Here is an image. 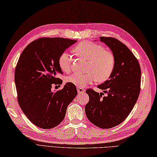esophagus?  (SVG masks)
I'll use <instances>...</instances> for the list:
<instances>
[{
	"mask_svg": "<svg viewBox=\"0 0 157 157\" xmlns=\"http://www.w3.org/2000/svg\"><path fill=\"white\" fill-rule=\"evenodd\" d=\"M77 91L78 94H82V93H84L85 91V89L81 88V87H78L77 88Z\"/></svg>",
	"mask_w": 157,
	"mask_h": 157,
	"instance_id": "obj_1",
	"label": "esophagus"
}]
</instances>
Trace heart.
Wrapping results in <instances>:
<instances>
[{"mask_svg": "<svg viewBox=\"0 0 157 157\" xmlns=\"http://www.w3.org/2000/svg\"><path fill=\"white\" fill-rule=\"evenodd\" d=\"M78 56L87 60L85 74L75 73L67 76L66 81L79 87H85L97 81L104 82L110 78L114 71L115 56L110 50L105 49L100 44L83 41L74 48ZM58 65L63 72L69 73L72 70V57L68 52H63L58 58Z\"/></svg>", "mask_w": 157, "mask_h": 157, "instance_id": "1", "label": "heart"}]
</instances>
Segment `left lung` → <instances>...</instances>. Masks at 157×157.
I'll list each match as a JSON object with an SVG mask.
<instances>
[{
    "instance_id": "obj_1",
    "label": "left lung",
    "mask_w": 157,
    "mask_h": 157,
    "mask_svg": "<svg viewBox=\"0 0 157 157\" xmlns=\"http://www.w3.org/2000/svg\"><path fill=\"white\" fill-rule=\"evenodd\" d=\"M110 48L116 59L110 78L98 85L103 93L89 89V101L85 105L86 116L91 123L101 129H110L128 117L139 97L141 69L133 53L120 40L113 37H100Z\"/></svg>"
}]
</instances>
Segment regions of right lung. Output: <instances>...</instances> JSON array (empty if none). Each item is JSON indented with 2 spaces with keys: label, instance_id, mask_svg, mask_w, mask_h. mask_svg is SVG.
I'll list each match as a JSON object with an SVG mask.
<instances>
[{
  "label": "right lung",
  "instance_id": "1",
  "mask_svg": "<svg viewBox=\"0 0 157 157\" xmlns=\"http://www.w3.org/2000/svg\"><path fill=\"white\" fill-rule=\"evenodd\" d=\"M77 40L40 38L25 48L16 66L15 83L18 103L25 116L41 129H52L62 122L68 105L76 96V86L67 82L52 91V84L62 85L63 72L58 58Z\"/></svg>",
  "mask_w": 157,
  "mask_h": 157
}]
</instances>
